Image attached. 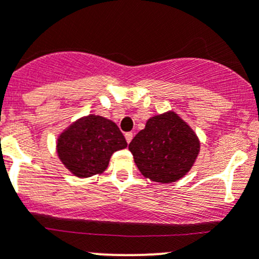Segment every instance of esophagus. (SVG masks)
Instances as JSON below:
<instances>
[{"label": "esophagus", "mask_w": 259, "mask_h": 259, "mask_svg": "<svg viewBox=\"0 0 259 259\" xmlns=\"http://www.w3.org/2000/svg\"><path fill=\"white\" fill-rule=\"evenodd\" d=\"M133 137H134V135H133V133H126V134H125V139H126L127 144H129V143L132 142Z\"/></svg>", "instance_id": "34e87169"}]
</instances>
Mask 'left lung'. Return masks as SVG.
I'll use <instances>...</instances> for the list:
<instances>
[{
    "label": "left lung",
    "instance_id": "8db88e82",
    "mask_svg": "<svg viewBox=\"0 0 259 259\" xmlns=\"http://www.w3.org/2000/svg\"><path fill=\"white\" fill-rule=\"evenodd\" d=\"M199 149L197 134L174 111L150 117L129 144L140 173L163 184L183 178L195 163Z\"/></svg>",
    "mask_w": 259,
    "mask_h": 259
}]
</instances>
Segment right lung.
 <instances>
[{
	"label": "right lung",
	"mask_w": 259,
	"mask_h": 259,
	"mask_svg": "<svg viewBox=\"0 0 259 259\" xmlns=\"http://www.w3.org/2000/svg\"><path fill=\"white\" fill-rule=\"evenodd\" d=\"M126 146L124 135L114 121L90 114L60 134L56 150L60 160L75 177L89 178L105 171L111 155Z\"/></svg>",
	"instance_id": "1"
}]
</instances>
